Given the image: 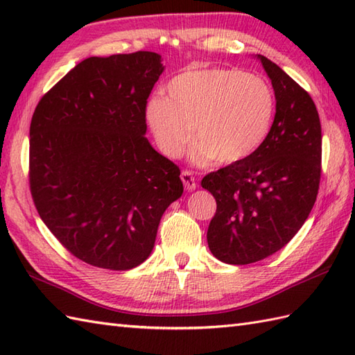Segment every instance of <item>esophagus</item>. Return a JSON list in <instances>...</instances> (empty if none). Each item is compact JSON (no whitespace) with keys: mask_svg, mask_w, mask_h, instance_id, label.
Segmentation results:
<instances>
[{"mask_svg":"<svg viewBox=\"0 0 355 355\" xmlns=\"http://www.w3.org/2000/svg\"><path fill=\"white\" fill-rule=\"evenodd\" d=\"M182 182H183L184 189H186L187 192H192V191H195V189H197V187H198L197 180H195L193 173H192L191 171H183V172H182Z\"/></svg>","mask_w":355,"mask_h":355,"instance_id":"34e87169","label":"esophagus"}]
</instances>
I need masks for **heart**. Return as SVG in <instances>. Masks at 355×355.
<instances>
[{
    "mask_svg": "<svg viewBox=\"0 0 355 355\" xmlns=\"http://www.w3.org/2000/svg\"><path fill=\"white\" fill-rule=\"evenodd\" d=\"M276 96L267 80L227 69H192L173 76L166 96L145 105V122L157 148L171 158L182 155L195 126L192 160L232 164L245 160L268 137Z\"/></svg>",
    "mask_w": 355,
    "mask_h": 355,
    "instance_id": "1",
    "label": "heart"
}]
</instances>
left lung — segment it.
Here are the masks:
<instances>
[{"mask_svg":"<svg viewBox=\"0 0 355 355\" xmlns=\"http://www.w3.org/2000/svg\"><path fill=\"white\" fill-rule=\"evenodd\" d=\"M256 58L276 96L268 137L245 160L201 182L216 201L209 248L233 266L266 259L288 244L310 215L320 183L322 128L311 96L281 67Z\"/></svg>","mask_w":355,"mask_h":355,"instance_id":"left-lung-1","label":"left lung"}]
</instances>
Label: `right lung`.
<instances>
[{
    "label": "right lung",
    "mask_w": 355,
    "mask_h": 355,
    "mask_svg": "<svg viewBox=\"0 0 355 355\" xmlns=\"http://www.w3.org/2000/svg\"><path fill=\"white\" fill-rule=\"evenodd\" d=\"M163 70L154 51L88 58L33 112L36 210L89 266L122 271L145 262L164 210L183 193L178 166L145 137V105Z\"/></svg>",
    "instance_id": "add662e5"
}]
</instances>
